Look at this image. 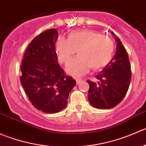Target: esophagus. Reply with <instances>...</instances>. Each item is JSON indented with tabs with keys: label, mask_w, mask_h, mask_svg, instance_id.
Listing matches in <instances>:
<instances>
[{
	"label": "esophagus",
	"mask_w": 146,
	"mask_h": 146,
	"mask_svg": "<svg viewBox=\"0 0 146 146\" xmlns=\"http://www.w3.org/2000/svg\"><path fill=\"white\" fill-rule=\"evenodd\" d=\"M82 82V79H79V78H78V79H76V84H79L81 83V82Z\"/></svg>",
	"instance_id": "esophagus-1"
}]
</instances>
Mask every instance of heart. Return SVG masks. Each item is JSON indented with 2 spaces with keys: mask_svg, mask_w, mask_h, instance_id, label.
I'll return each mask as SVG.
<instances>
[{
  "mask_svg": "<svg viewBox=\"0 0 146 146\" xmlns=\"http://www.w3.org/2000/svg\"><path fill=\"white\" fill-rule=\"evenodd\" d=\"M59 61L67 64L76 52L79 57L67 66V72L74 76L84 74L92 67L100 70L111 62L115 53V44L111 37L92 30H74L64 39L60 37L56 43Z\"/></svg>",
  "mask_w": 146,
  "mask_h": 146,
  "instance_id": "1",
  "label": "heart"
}]
</instances>
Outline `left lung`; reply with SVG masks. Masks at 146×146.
Here are the masks:
<instances>
[{
  "mask_svg": "<svg viewBox=\"0 0 146 146\" xmlns=\"http://www.w3.org/2000/svg\"><path fill=\"white\" fill-rule=\"evenodd\" d=\"M112 35L115 36L112 32ZM116 54L111 62L98 74L97 83L87 80L89 85L88 99L97 109H109L119 104L128 92L131 69L128 52L120 39L116 37Z\"/></svg>",
  "mask_w": 146,
  "mask_h": 146,
  "instance_id": "obj_1",
  "label": "left lung"
}]
</instances>
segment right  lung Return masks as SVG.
<instances>
[{"instance_id": "right-lung-1", "label": "right lung", "mask_w": 146, "mask_h": 146, "mask_svg": "<svg viewBox=\"0 0 146 146\" xmlns=\"http://www.w3.org/2000/svg\"><path fill=\"white\" fill-rule=\"evenodd\" d=\"M57 38L55 28L36 36L26 49L21 65V82L27 97L36 109L47 113L64 109L76 84L57 62Z\"/></svg>"}]
</instances>
